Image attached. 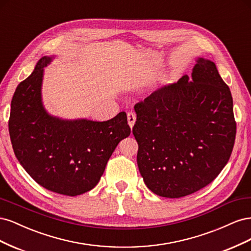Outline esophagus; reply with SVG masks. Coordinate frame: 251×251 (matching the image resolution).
<instances>
[{"mask_svg":"<svg viewBox=\"0 0 251 251\" xmlns=\"http://www.w3.org/2000/svg\"><path fill=\"white\" fill-rule=\"evenodd\" d=\"M135 121H136V114L134 112H128L127 113V123L128 126H131V128H133L134 125H135Z\"/></svg>","mask_w":251,"mask_h":251,"instance_id":"34e87169","label":"esophagus"}]
</instances>
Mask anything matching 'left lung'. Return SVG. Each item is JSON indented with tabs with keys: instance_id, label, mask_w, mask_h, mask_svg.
<instances>
[{
	"instance_id": "left-lung-1",
	"label": "left lung",
	"mask_w": 251,
	"mask_h": 251,
	"mask_svg": "<svg viewBox=\"0 0 251 251\" xmlns=\"http://www.w3.org/2000/svg\"><path fill=\"white\" fill-rule=\"evenodd\" d=\"M189 80L135 104L137 164L154 194L181 198L208 185L228 162L237 124L232 96L210 60L199 58Z\"/></svg>"
}]
</instances>
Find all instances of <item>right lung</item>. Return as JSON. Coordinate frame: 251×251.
<instances>
[{"mask_svg": "<svg viewBox=\"0 0 251 251\" xmlns=\"http://www.w3.org/2000/svg\"><path fill=\"white\" fill-rule=\"evenodd\" d=\"M44 56L25 80L19 83L11 100L8 121L13 151L36 183L48 191L77 196L100 181L117 144L131 134L126 112L108 121H67L44 110L41 86Z\"/></svg>", "mask_w": 251, "mask_h": 251, "instance_id": "obj_1", "label": "right lung"}]
</instances>
